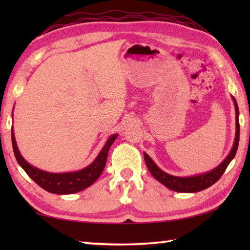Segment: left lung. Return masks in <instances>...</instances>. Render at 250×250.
I'll use <instances>...</instances> for the list:
<instances>
[{
  "mask_svg": "<svg viewBox=\"0 0 250 250\" xmlns=\"http://www.w3.org/2000/svg\"><path fill=\"white\" fill-rule=\"evenodd\" d=\"M232 100H234L235 104V109H236V137H235V142L234 146L230 151V153L228 154L227 158L224 160L222 164L211 170L210 172H207L205 174H201L197 176H191V177H179V176H173L167 174V173L163 172L162 170L155 166V163L152 161L149 155L145 153V160L146 163V167L151 172V174L153 175L156 180L161 182L163 185H166L167 188L172 189V191L175 192H181V193H196L203 191L209 186L213 185L214 183L221 179L224 172L226 171L228 164L230 163V161L234 159V156L238 149V143H239V132H240V126H239V121H238V116H239V110L238 105H237L236 99L232 97Z\"/></svg>",
  "mask_w": 250,
  "mask_h": 250,
  "instance_id": "obj_1",
  "label": "left lung"
}]
</instances>
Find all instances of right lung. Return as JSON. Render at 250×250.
I'll return each instance as SVG.
<instances>
[{"instance_id":"right-lung-1","label":"right lung","mask_w":250,"mask_h":250,"mask_svg":"<svg viewBox=\"0 0 250 250\" xmlns=\"http://www.w3.org/2000/svg\"><path fill=\"white\" fill-rule=\"evenodd\" d=\"M117 134L111 135L109 140L105 143L104 149L101 150L97 159L92 162L89 167L83 168L82 171L74 173H48L45 171L39 170V168L32 167L21 155L20 151L16 146L14 133L12 131V145L16 161L23 167V170L27 173V175L35 182L37 185H40L42 188L46 189L49 193L54 194H73L87 188L92 183H95L96 180L100 176L101 172L104 171L105 161H107L108 152L110 146L115 142Z\"/></svg>"}]
</instances>
